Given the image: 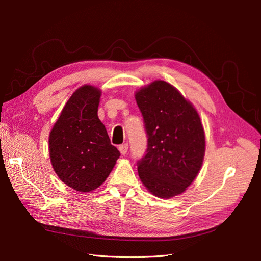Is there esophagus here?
Returning <instances> with one entry per match:
<instances>
[{
	"instance_id": "obj_1",
	"label": "esophagus",
	"mask_w": 261,
	"mask_h": 261,
	"mask_svg": "<svg viewBox=\"0 0 261 261\" xmlns=\"http://www.w3.org/2000/svg\"><path fill=\"white\" fill-rule=\"evenodd\" d=\"M118 150H120L121 154H126V153H127V150H128V145L127 144L121 145L120 147H118Z\"/></svg>"
}]
</instances>
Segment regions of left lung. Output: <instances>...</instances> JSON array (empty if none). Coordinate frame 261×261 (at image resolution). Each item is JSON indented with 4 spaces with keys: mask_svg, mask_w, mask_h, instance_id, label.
Segmentation results:
<instances>
[{
    "mask_svg": "<svg viewBox=\"0 0 261 261\" xmlns=\"http://www.w3.org/2000/svg\"><path fill=\"white\" fill-rule=\"evenodd\" d=\"M148 135L138 175L148 191L169 199L183 194L201 169L206 137L196 108L174 86L154 81L135 92Z\"/></svg>",
    "mask_w": 261,
    "mask_h": 261,
    "instance_id": "8db88e82",
    "label": "left lung"
}]
</instances>
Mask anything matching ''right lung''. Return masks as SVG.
<instances>
[{
	"label": "right lung",
	"instance_id": "right-lung-1",
	"mask_svg": "<svg viewBox=\"0 0 261 261\" xmlns=\"http://www.w3.org/2000/svg\"><path fill=\"white\" fill-rule=\"evenodd\" d=\"M98 87L84 85L67 100L49 135L52 168L70 188L89 193L103 184L120 151L98 117Z\"/></svg>",
	"mask_w": 261,
	"mask_h": 261
}]
</instances>
